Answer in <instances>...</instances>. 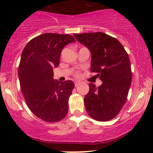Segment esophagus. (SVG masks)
I'll list each match as a JSON object with an SVG mask.
<instances>
[{"mask_svg":"<svg viewBox=\"0 0 153 153\" xmlns=\"http://www.w3.org/2000/svg\"><path fill=\"white\" fill-rule=\"evenodd\" d=\"M79 84H80V82H79V81L75 82V86H76V87H77V85H79Z\"/></svg>","mask_w":153,"mask_h":153,"instance_id":"1","label":"esophagus"}]
</instances>
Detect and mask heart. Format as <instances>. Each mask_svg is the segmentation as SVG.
I'll use <instances>...</instances> for the list:
<instances>
[{"label":"heart","instance_id":"heart-1","mask_svg":"<svg viewBox=\"0 0 153 153\" xmlns=\"http://www.w3.org/2000/svg\"><path fill=\"white\" fill-rule=\"evenodd\" d=\"M76 76L77 77H79V74H78V73H77V74H76Z\"/></svg>","mask_w":153,"mask_h":153}]
</instances>
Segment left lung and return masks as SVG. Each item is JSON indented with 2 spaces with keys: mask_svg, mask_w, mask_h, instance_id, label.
Segmentation results:
<instances>
[{
  "mask_svg": "<svg viewBox=\"0 0 153 153\" xmlns=\"http://www.w3.org/2000/svg\"><path fill=\"white\" fill-rule=\"evenodd\" d=\"M91 54V72L100 77L99 87L89 83L85 105L92 119L107 121L117 117L126 102L132 82L128 54L119 40L100 32L74 34Z\"/></svg>",
  "mask_w": 153,
  "mask_h": 153,
  "instance_id": "1",
  "label": "left lung"
}]
</instances>
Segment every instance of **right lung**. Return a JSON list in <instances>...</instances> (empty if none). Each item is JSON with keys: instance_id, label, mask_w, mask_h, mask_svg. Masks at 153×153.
I'll list each match as a JSON object with an SVG mask.
<instances>
[{"instance_id": "add662e5", "label": "right lung", "mask_w": 153, "mask_h": 153, "mask_svg": "<svg viewBox=\"0 0 153 153\" xmlns=\"http://www.w3.org/2000/svg\"><path fill=\"white\" fill-rule=\"evenodd\" d=\"M76 39L69 34L44 33L26 44L19 66L21 89L27 107L38 118L57 122L68 113V101L75 87L71 80L53 79L62 49Z\"/></svg>"}]
</instances>
